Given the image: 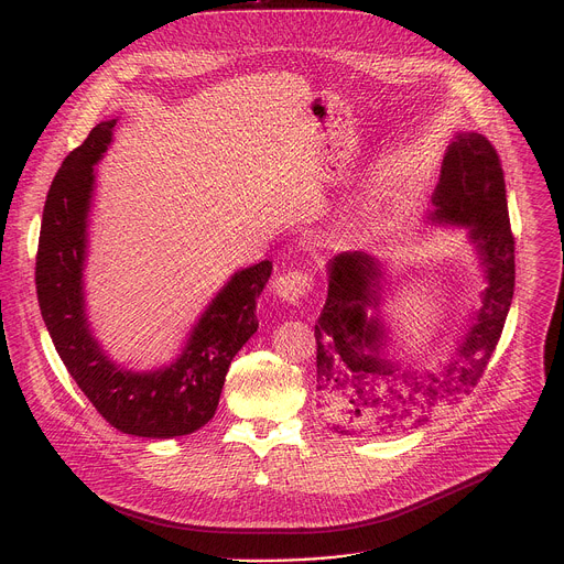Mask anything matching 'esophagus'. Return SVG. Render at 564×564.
Listing matches in <instances>:
<instances>
[{
    "instance_id": "obj_1",
    "label": "esophagus",
    "mask_w": 564,
    "mask_h": 564,
    "mask_svg": "<svg viewBox=\"0 0 564 564\" xmlns=\"http://www.w3.org/2000/svg\"><path fill=\"white\" fill-rule=\"evenodd\" d=\"M314 288V276L305 268H294L276 279V292L288 303L303 301Z\"/></svg>"
}]
</instances>
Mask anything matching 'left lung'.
Wrapping results in <instances>:
<instances>
[{
    "instance_id": "1",
    "label": "left lung",
    "mask_w": 564,
    "mask_h": 564,
    "mask_svg": "<svg viewBox=\"0 0 564 564\" xmlns=\"http://www.w3.org/2000/svg\"><path fill=\"white\" fill-rule=\"evenodd\" d=\"M433 203L435 220L470 227L485 263L487 290L475 326L437 372L399 368L368 350L381 337L377 321H366V307L381 301L379 263L364 252L335 257L314 326L316 409L335 433L372 437L424 426L477 386L500 341L516 288V238L502 163L487 135H455Z\"/></svg>"
}]
</instances>
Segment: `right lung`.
Listing matches in <instances>:
<instances>
[{"label":"right lung","mask_w":564,"mask_h":564,"mask_svg":"<svg viewBox=\"0 0 564 564\" xmlns=\"http://www.w3.org/2000/svg\"><path fill=\"white\" fill-rule=\"evenodd\" d=\"M113 127L116 120L96 124L64 158L51 183L35 257L37 301L68 375L113 429L138 437H181L214 417L234 355L259 328L257 299L272 263L261 261L231 276L170 368L135 375L109 361L87 326L83 261L94 165L111 142Z\"/></svg>","instance_id":"1"}]
</instances>
